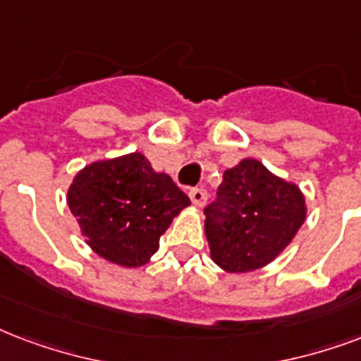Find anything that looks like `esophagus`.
Listing matches in <instances>:
<instances>
[{"instance_id": "1", "label": "esophagus", "mask_w": 361, "mask_h": 361, "mask_svg": "<svg viewBox=\"0 0 361 361\" xmlns=\"http://www.w3.org/2000/svg\"><path fill=\"white\" fill-rule=\"evenodd\" d=\"M189 197H191V202L197 208H200V206H204L206 199H208V195H206L204 189H199V187H195V189H191L189 191Z\"/></svg>"}]
</instances>
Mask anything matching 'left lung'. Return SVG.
<instances>
[{
	"instance_id": "8db88e82",
	"label": "left lung",
	"mask_w": 361,
	"mask_h": 361,
	"mask_svg": "<svg viewBox=\"0 0 361 361\" xmlns=\"http://www.w3.org/2000/svg\"><path fill=\"white\" fill-rule=\"evenodd\" d=\"M210 257L225 272H250L279 257L307 219V200L293 181L257 159L225 170L217 202L204 210Z\"/></svg>"
}]
</instances>
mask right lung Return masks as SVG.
Instances as JSON below:
<instances>
[{"instance_id":"add662e5","label":"right lung","mask_w":361,"mask_h":361,"mask_svg":"<svg viewBox=\"0 0 361 361\" xmlns=\"http://www.w3.org/2000/svg\"><path fill=\"white\" fill-rule=\"evenodd\" d=\"M191 200L142 153L87 164L68 189V206L89 247L126 269L149 263L159 238Z\"/></svg>"}]
</instances>
